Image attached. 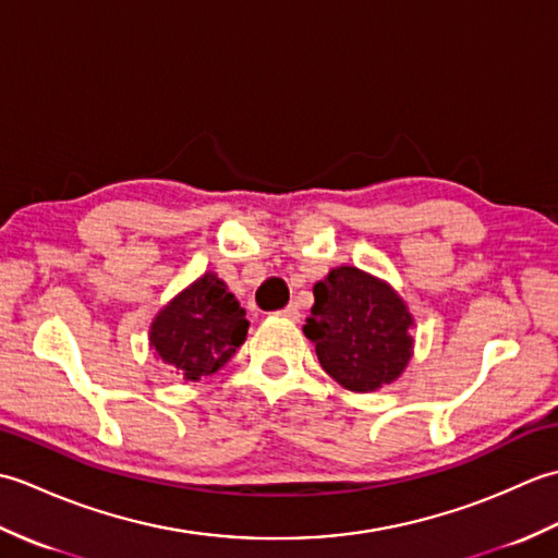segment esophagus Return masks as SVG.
<instances>
[{
	"label": "esophagus",
	"instance_id": "obj_1",
	"mask_svg": "<svg viewBox=\"0 0 558 558\" xmlns=\"http://www.w3.org/2000/svg\"><path fill=\"white\" fill-rule=\"evenodd\" d=\"M278 314H280V316H286V318H290V322H298V318H300V310H298V304H288L286 310L278 312Z\"/></svg>",
	"mask_w": 558,
	"mask_h": 558
}]
</instances>
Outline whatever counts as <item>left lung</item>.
Wrapping results in <instances>:
<instances>
[{"label": "left lung", "instance_id": "left-lung-1", "mask_svg": "<svg viewBox=\"0 0 558 558\" xmlns=\"http://www.w3.org/2000/svg\"><path fill=\"white\" fill-rule=\"evenodd\" d=\"M412 314L388 282L354 266H340L314 286L304 336L336 381L372 393L393 384L412 357Z\"/></svg>", "mask_w": 558, "mask_h": 558}]
</instances>
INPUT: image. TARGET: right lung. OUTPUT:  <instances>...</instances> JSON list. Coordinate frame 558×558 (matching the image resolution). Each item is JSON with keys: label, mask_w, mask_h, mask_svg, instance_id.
<instances>
[{"label": "right lung", "mask_w": 558, "mask_h": 558, "mask_svg": "<svg viewBox=\"0 0 558 558\" xmlns=\"http://www.w3.org/2000/svg\"><path fill=\"white\" fill-rule=\"evenodd\" d=\"M246 312L216 272H204L150 324V348L184 381L216 374L246 340Z\"/></svg>", "instance_id": "right-lung-1"}]
</instances>
